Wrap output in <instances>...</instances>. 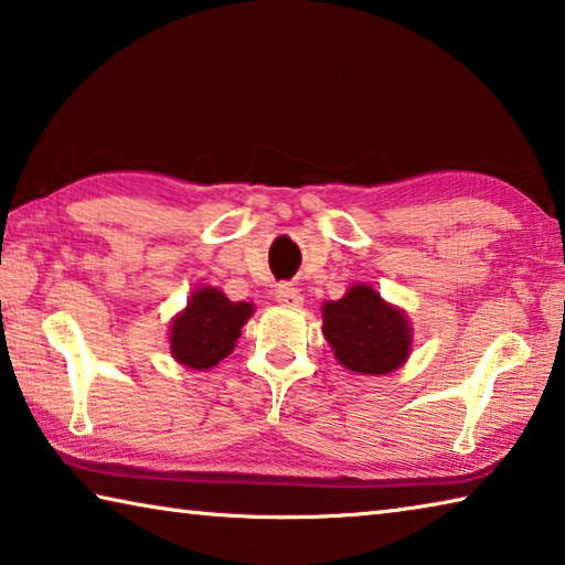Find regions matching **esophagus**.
I'll return each instance as SVG.
<instances>
[{
  "instance_id": "1",
  "label": "esophagus",
  "mask_w": 565,
  "mask_h": 565,
  "mask_svg": "<svg viewBox=\"0 0 565 565\" xmlns=\"http://www.w3.org/2000/svg\"><path fill=\"white\" fill-rule=\"evenodd\" d=\"M274 296H276V301L284 303V306H299V303L303 301L301 291L296 289L294 284H279V286H276V289H274Z\"/></svg>"
}]
</instances>
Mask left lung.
Listing matches in <instances>:
<instances>
[{"label":"left lung","mask_w":565,"mask_h":565,"mask_svg":"<svg viewBox=\"0 0 565 565\" xmlns=\"http://www.w3.org/2000/svg\"><path fill=\"white\" fill-rule=\"evenodd\" d=\"M323 337L343 366L369 376L398 369L411 343L404 313L363 284L343 299L323 303Z\"/></svg>","instance_id":"obj_1"}]
</instances>
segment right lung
Returning a JSON list of instances; mask_svg holds the SVG:
<instances>
[{"mask_svg":"<svg viewBox=\"0 0 565 565\" xmlns=\"http://www.w3.org/2000/svg\"><path fill=\"white\" fill-rule=\"evenodd\" d=\"M254 306L228 301L218 289H199L171 327V353L189 369L206 371L232 353Z\"/></svg>","mask_w":565,"mask_h":565,"instance_id":"obj_1","label":"right lung"}]
</instances>
